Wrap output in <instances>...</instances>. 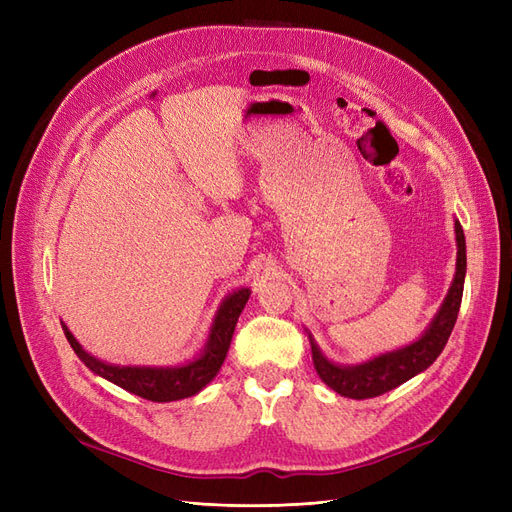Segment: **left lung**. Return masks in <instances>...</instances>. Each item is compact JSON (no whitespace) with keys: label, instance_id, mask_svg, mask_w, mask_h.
Wrapping results in <instances>:
<instances>
[{"label":"left lung","instance_id":"obj_1","mask_svg":"<svg viewBox=\"0 0 512 512\" xmlns=\"http://www.w3.org/2000/svg\"><path fill=\"white\" fill-rule=\"evenodd\" d=\"M455 239L457 269L453 284L448 288L446 299L438 309L436 318L431 320L427 331L410 346L374 356V359L361 365H337L320 352L314 337L309 335L312 361L324 384L331 386L335 393L344 397L369 399L397 389L399 384H404L416 374H421V371H425L438 359L457 322L459 305L463 297V280H466V237H463V228L459 222H455Z\"/></svg>","mask_w":512,"mask_h":512}]
</instances>
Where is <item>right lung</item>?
I'll return each instance as SVG.
<instances>
[{
	"label": "right lung",
	"mask_w": 512,
	"mask_h": 512,
	"mask_svg": "<svg viewBox=\"0 0 512 512\" xmlns=\"http://www.w3.org/2000/svg\"><path fill=\"white\" fill-rule=\"evenodd\" d=\"M250 288H239L222 301L218 314L213 318L211 331L207 337V344L194 361L183 363L177 367H141V365H111L104 363L96 356H91L76 337L68 331L66 324H61L76 356L94 371L96 376L113 382L128 393H134L149 401H177L192 397L200 393L205 386L218 376V371L226 359V352L230 348L232 333H235L237 320L243 312V307L250 299Z\"/></svg>",
	"instance_id": "1"
}]
</instances>
